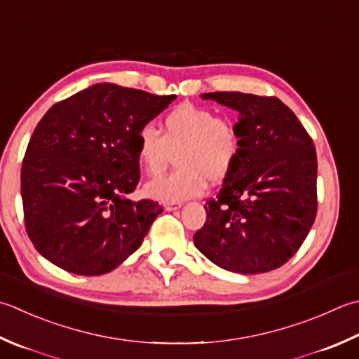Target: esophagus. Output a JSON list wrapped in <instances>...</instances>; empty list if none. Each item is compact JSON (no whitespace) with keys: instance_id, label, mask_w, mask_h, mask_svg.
<instances>
[{"instance_id":"esophagus-1","label":"esophagus","mask_w":359,"mask_h":359,"mask_svg":"<svg viewBox=\"0 0 359 359\" xmlns=\"http://www.w3.org/2000/svg\"><path fill=\"white\" fill-rule=\"evenodd\" d=\"M163 207L166 212H174V210H179L182 207L180 202H168V203H163Z\"/></svg>"}]
</instances>
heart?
Listing matches in <instances>:
<instances>
[{"instance_id":"b5f03b06","label":"heart","mask_w":359,"mask_h":359,"mask_svg":"<svg viewBox=\"0 0 359 359\" xmlns=\"http://www.w3.org/2000/svg\"><path fill=\"white\" fill-rule=\"evenodd\" d=\"M175 154L177 170L146 184L144 191L161 202H182L199 196L207 185L219 184L240 156L233 123L194 104L168 111L160 132L151 124L137 133V158L147 175L166 170Z\"/></svg>"}]
</instances>
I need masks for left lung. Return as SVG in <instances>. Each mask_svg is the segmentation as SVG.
I'll use <instances>...</instances> for the list:
<instances>
[{"instance_id": "obj_1", "label": "left lung", "mask_w": 359, "mask_h": 359, "mask_svg": "<svg viewBox=\"0 0 359 359\" xmlns=\"http://www.w3.org/2000/svg\"><path fill=\"white\" fill-rule=\"evenodd\" d=\"M201 96L238 114L240 156L203 207L207 221L194 245L230 272L277 269L299 250L318 212L313 140L277 97L241 91Z\"/></svg>"}]
</instances>
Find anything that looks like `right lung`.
<instances>
[{"mask_svg": "<svg viewBox=\"0 0 359 359\" xmlns=\"http://www.w3.org/2000/svg\"><path fill=\"white\" fill-rule=\"evenodd\" d=\"M174 100L104 82L46 111L21 166L26 231L41 257L102 276L142 245L161 207L128 198L140 180L137 133Z\"/></svg>", "mask_w": 359, "mask_h": 359, "instance_id": "1", "label": "right lung"}]
</instances>
